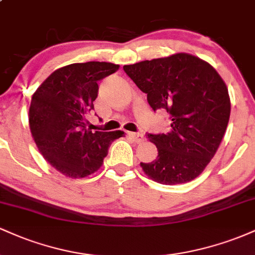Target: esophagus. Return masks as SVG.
Segmentation results:
<instances>
[{"label": "esophagus", "mask_w": 255, "mask_h": 255, "mask_svg": "<svg viewBox=\"0 0 255 255\" xmlns=\"http://www.w3.org/2000/svg\"><path fill=\"white\" fill-rule=\"evenodd\" d=\"M128 135H129L135 142H141L142 140H144V135H142L141 133H134V131H128Z\"/></svg>", "instance_id": "34e87169"}]
</instances>
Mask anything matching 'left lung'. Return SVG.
I'll use <instances>...</instances> for the list:
<instances>
[{
    "mask_svg": "<svg viewBox=\"0 0 255 255\" xmlns=\"http://www.w3.org/2000/svg\"><path fill=\"white\" fill-rule=\"evenodd\" d=\"M124 71L150 107L164 109L168 133L147 134L157 146L151 163H140L156 182L186 183L198 177L218 150L230 118V98L223 79L211 64L189 54L141 61Z\"/></svg>",
    "mask_w": 255,
    "mask_h": 255,
    "instance_id": "obj_1",
    "label": "left lung"
}]
</instances>
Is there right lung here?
Instances as JSON below:
<instances>
[{
    "mask_svg": "<svg viewBox=\"0 0 255 255\" xmlns=\"http://www.w3.org/2000/svg\"><path fill=\"white\" fill-rule=\"evenodd\" d=\"M119 64L73 63L62 67L38 87L32 96L30 128L38 150L61 174L85 177L103 164L118 131L86 128V115L95 110L98 81L113 74Z\"/></svg>",
    "mask_w": 255,
    "mask_h": 255,
    "instance_id": "right-lung-1",
    "label": "right lung"
}]
</instances>
